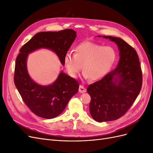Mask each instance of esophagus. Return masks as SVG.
<instances>
[{
  "label": "esophagus",
  "instance_id": "esophagus-1",
  "mask_svg": "<svg viewBox=\"0 0 153 153\" xmlns=\"http://www.w3.org/2000/svg\"><path fill=\"white\" fill-rule=\"evenodd\" d=\"M86 91H87V89L84 87V86L80 85L79 87V92L80 93H84V92H85Z\"/></svg>",
  "mask_w": 153,
  "mask_h": 153
}]
</instances>
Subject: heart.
<instances>
[{
    "instance_id": "heart-1",
    "label": "heart",
    "mask_w": 153,
    "mask_h": 153,
    "mask_svg": "<svg viewBox=\"0 0 153 153\" xmlns=\"http://www.w3.org/2000/svg\"><path fill=\"white\" fill-rule=\"evenodd\" d=\"M115 59L113 48L85 41L76 48L75 53H66L64 62L69 76L76 78L82 68L85 78L96 81L108 73Z\"/></svg>"
}]
</instances>
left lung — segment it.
I'll list each match as a JSON object with an SVG mask.
<instances>
[{"label": "left lung", "mask_w": 153, "mask_h": 153, "mask_svg": "<svg viewBox=\"0 0 153 153\" xmlns=\"http://www.w3.org/2000/svg\"><path fill=\"white\" fill-rule=\"evenodd\" d=\"M103 37L117 45L120 59L116 68L87 89L91 98L90 113L98 122L115 121L122 117L135 101L142 85L136 50L121 38Z\"/></svg>", "instance_id": "1"}]
</instances>
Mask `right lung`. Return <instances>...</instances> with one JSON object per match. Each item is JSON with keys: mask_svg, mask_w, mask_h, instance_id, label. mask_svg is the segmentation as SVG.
<instances>
[{"mask_svg": "<svg viewBox=\"0 0 153 153\" xmlns=\"http://www.w3.org/2000/svg\"><path fill=\"white\" fill-rule=\"evenodd\" d=\"M76 34L75 30L69 29L38 32L20 50L16 59L14 82L23 101L37 116L45 119L58 116L65 109L69 100L78 92L79 84L62 71L52 84H36L27 71L28 54L39 48L50 49L57 54L64 65V57L75 41Z\"/></svg>", "mask_w": 153, "mask_h": 153, "instance_id": "right-lung-1", "label": "right lung"}]
</instances>
